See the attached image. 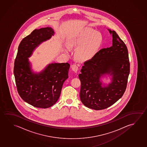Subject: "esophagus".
<instances>
[{
    "instance_id": "esophagus-1",
    "label": "esophagus",
    "mask_w": 147,
    "mask_h": 147,
    "mask_svg": "<svg viewBox=\"0 0 147 147\" xmlns=\"http://www.w3.org/2000/svg\"><path fill=\"white\" fill-rule=\"evenodd\" d=\"M71 69L74 72H77L79 70V67L76 64H73L71 65Z\"/></svg>"
}]
</instances>
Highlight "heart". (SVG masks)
I'll return each mask as SVG.
<instances>
[{"instance_id":"1","label":"heart","mask_w":147,"mask_h":147,"mask_svg":"<svg viewBox=\"0 0 147 147\" xmlns=\"http://www.w3.org/2000/svg\"><path fill=\"white\" fill-rule=\"evenodd\" d=\"M104 41L102 34L89 28H82L70 35L67 43L71 48H76L75 56L77 60L85 62L95 56L102 47ZM66 52H69L68 47H66Z\"/></svg>"}]
</instances>
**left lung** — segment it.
<instances>
[{
    "mask_svg": "<svg viewBox=\"0 0 147 147\" xmlns=\"http://www.w3.org/2000/svg\"><path fill=\"white\" fill-rule=\"evenodd\" d=\"M108 30L112 35V47L100 49L85 62L79 75L81 100L87 107L96 110L109 107L121 98L130 73L127 47L114 30ZM106 75L112 77L107 85L100 81Z\"/></svg>",
    "mask_w": 147,
    "mask_h": 147,
    "instance_id": "8db88e82",
    "label": "left lung"
}]
</instances>
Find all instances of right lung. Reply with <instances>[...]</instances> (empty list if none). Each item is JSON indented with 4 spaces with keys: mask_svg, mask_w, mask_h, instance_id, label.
<instances>
[{
    "mask_svg": "<svg viewBox=\"0 0 147 147\" xmlns=\"http://www.w3.org/2000/svg\"><path fill=\"white\" fill-rule=\"evenodd\" d=\"M54 33L49 27L33 30L22 40L15 60L14 74L19 94L35 107L47 108L54 105L68 78L69 63H51L38 73L33 71L28 60L35 49L51 39Z\"/></svg>",
    "mask_w": 147,
    "mask_h": 147,
    "instance_id": "add662e5",
    "label": "right lung"
}]
</instances>
